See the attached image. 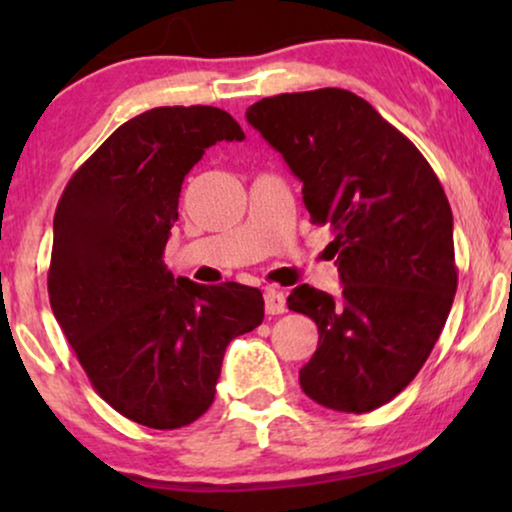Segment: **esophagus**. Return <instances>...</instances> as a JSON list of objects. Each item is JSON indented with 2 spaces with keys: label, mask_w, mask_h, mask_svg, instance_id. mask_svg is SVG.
<instances>
[{
  "label": "esophagus",
  "mask_w": 512,
  "mask_h": 512,
  "mask_svg": "<svg viewBox=\"0 0 512 512\" xmlns=\"http://www.w3.org/2000/svg\"><path fill=\"white\" fill-rule=\"evenodd\" d=\"M286 310V296L279 289H265V312L282 314Z\"/></svg>",
  "instance_id": "obj_1"
}]
</instances>
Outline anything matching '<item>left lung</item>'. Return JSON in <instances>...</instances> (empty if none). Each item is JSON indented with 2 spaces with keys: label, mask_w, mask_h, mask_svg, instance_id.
<instances>
[{
  "label": "left lung",
  "mask_w": 512,
  "mask_h": 512,
  "mask_svg": "<svg viewBox=\"0 0 512 512\" xmlns=\"http://www.w3.org/2000/svg\"><path fill=\"white\" fill-rule=\"evenodd\" d=\"M247 121L303 181L342 293L300 284L289 310L319 331L300 387L338 412H370L401 394L429 359L454 293L452 209L426 158L363 97L342 88L263 97Z\"/></svg>",
  "instance_id": "8db88e82"
}]
</instances>
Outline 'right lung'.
Here are the masks:
<instances>
[{"instance_id": "obj_1", "label": "right lung", "mask_w": 512, "mask_h": 512, "mask_svg": "<svg viewBox=\"0 0 512 512\" xmlns=\"http://www.w3.org/2000/svg\"><path fill=\"white\" fill-rule=\"evenodd\" d=\"M244 132L216 107H158L123 123L69 179L53 219L48 296L97 394L149 429L214 403L223 354L263 321V293L165 268L186 174Z\"/></svg>"}]
</instances>
